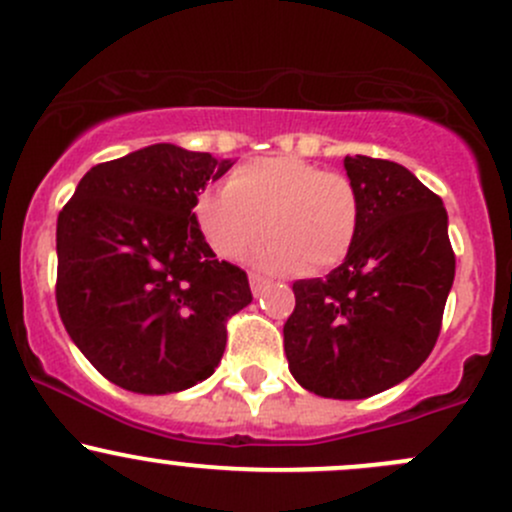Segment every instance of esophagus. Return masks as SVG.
<instances>
[{"label": "esophagus", "mask_w": 512, "mask_h": 512, "mask_svg": "<svg viewBox=\"0 0 512 512\" xmlns=\"http://www.w3.org/2000/svg\"><path fill=\"white\" fill-rule=\"evenodd\" d=\"M249 283H251V293H254V298H258V295L268 288V280H263L261 276H251Z\"/></svg>", "instance_id": "esophagus-1"}]
</instances>
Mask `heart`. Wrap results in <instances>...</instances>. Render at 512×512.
<instances>
[{"instance_id":"obj_1","label":"heart","mask_w":512,"mask_h":512,"mask_svg":"<svg viewBox=\"0 0 512 512\" xmlns=\"http://www.w3.org/2000/svg\"><path fill=\"white\" fill-rule=\"evenodd\" d=\"M195 219L219 258L236 261L268 236L256 263L273 273H322L354 249L361 224L356 188L298 156L241 163L227 185L195 200Z\"/></svg>"}]
</instances>
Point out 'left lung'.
Wrapping results in <instances>:
<instances>
[{
  "label": "left lung",
  "instance_id": "obj_1",
  "mask_svg": "<svg viewBox=\"0 0 512 512\" xmlns=\"http://www.w3.org/2000/svg\"><path fill=\"white\" fill-rule=\"evenodd\" d=\"M361 224L327 278L295 280L283 327L295 381L334 400L398 386L430 356L454 283L447 210L408 168L346 156Z\"/></svg>",
  "mask_w": 512,
  "mask_h": 512
}]
</instances>
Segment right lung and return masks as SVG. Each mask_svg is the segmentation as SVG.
<instances>
[{
    "instance_id": "1",
    "label": "right lung",
    "mask_w": 512,
    "mask_h": 512,
    "mask_svg": "<svg viewBox=\"0 0 512 512\" xmlns=\"http://www.w3.org/2000/svg\"><path fill=\"white\" fill-rule=\"evenodd\" d=\"M232 166L153 144L87 170L58 214L60 320L114 386L178 393L222 361L224 324L254 298L246 273L214 256L192 210Z\"/></svg>"
}]
</instances>
